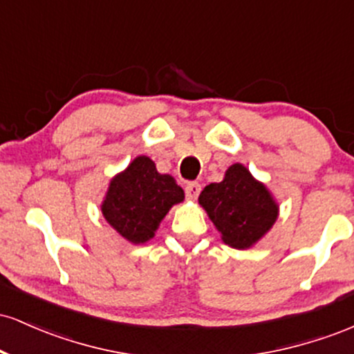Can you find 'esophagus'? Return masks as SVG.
<instances>
[{
    "label": "esophagus",
    "instance_id": "34e87169",
    "mask_svg": "<svg viewBox=\"0 0 354 354\" xmlns=\"http://www.w3.org/2000/svg\"><path fill=\"white\" fill-rule=\"evenodd\" d=\"M185 191H186V198H188L189 201H194L198 198V194H200L201 186L198 185V183H188V185L185 186Z\"/></svg>",
    "mask_w": 354,
    "mask_h": 354
}]
</instances>
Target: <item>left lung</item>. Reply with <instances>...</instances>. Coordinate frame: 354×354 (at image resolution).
I'll return each instance as SVG.
<instances>
[{"instance_id": "obj_1", "label": "left lung", "mask_w": 354, "mask_h": 354, "mask_svg": "<svg viewBox=\"0 0 354 354\" xmlns=\"http://www.w3.org/2000/svg\"><path fill=\"white\" fill-rule=\"evenodd\" d=\"M201 208L221 233L225 245L250 250L273 228L279 205L265 183L258 181L245 165L234 163L219 183L201 191Z\"/></svg>"}]
</instances>
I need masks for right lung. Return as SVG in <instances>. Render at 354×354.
<instances>
[{
  "label": "right lung",
  "mask_w": 354,
  "mask_h": 354,
  "mask_svg": "<svg viewBox=\"0 0 354 354\" xmlns=\"http://www.w3.org/2000/svg\"><path fill=\"white\" fill-rule=\"evenodd\" d=\"M185 200L171 174L158 173L151 158L136 156L109 181L101 213L120 236L131 245L154 238L168 211Z\"/></svg>",
  "instance_id": "1"
}]
</instances>
